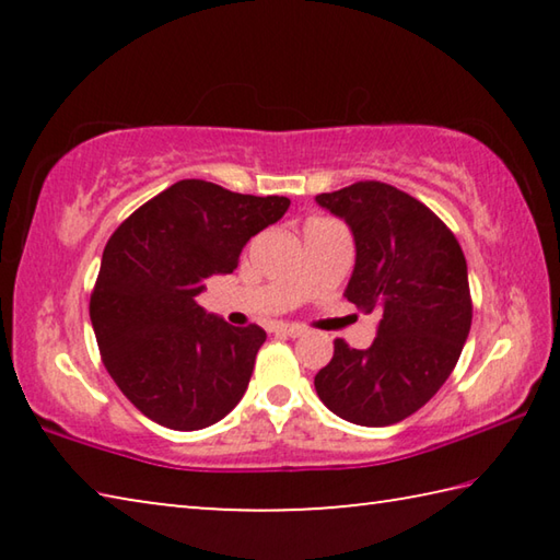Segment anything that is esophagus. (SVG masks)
<instances>
[{"label": "esophagus", "mask_w": 560, "mask_h": 560, "mask_svg": "<svg viewBox=\"0 0 560 560\" xmlns=\"http://www.w3.org/2000/svg\"><path fill=\"white\" fill-rule=\"evenodd\" d=\"M277 330L279 336H289V338H299V336H303V328L301 326H289V324H281V326H277L273 328Z\"/></svg>", "instance_id": "obj_1"}]
</instances>
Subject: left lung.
Here are the masks:
<instances>
[{
    "mask_svg": "<svg viewBox=\"0 0 560 560\" xmlns=\"http://www.w3.org/2000/svg\"><path fill=\"white\" fill-rule=\"evenodd\" d=\"M316 202L353 234L343 296L381 316L371 348L336 340L316 393L343 420L385 428L420 410L457 365L471 326L467 259L447 224L393 185L368 179Z\"/></svg>",
    "mask_w": 560,
    "mask_h": 560,
    "instance_id": "1",
    "label": "left lung"
}]
</instances>
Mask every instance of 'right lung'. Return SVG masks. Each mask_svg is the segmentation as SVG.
I'll use <instances>...</instances> for the list:
<instances>
[{
	"mask_svg": "<svg viewBox=\"0 0 560 560\" xmlns=\"http://www.w3.org/2000/svg\"><path fill=\"white\" fill-rule=\"evenodd\" d=\"M289 197L179 179L122 222L103 249L91 324L120 393L170 430L210 428L242 400L267 334L234 328L197 303L205 279L232 273Z\"/></svg>",
	"mask_w": 560,
	"mask_h": 560,
	"instance_id": "obj_1",
	"label": "right lung"
}]
</instances>
